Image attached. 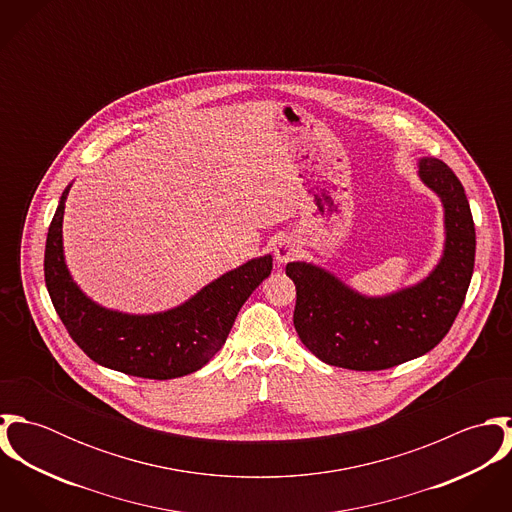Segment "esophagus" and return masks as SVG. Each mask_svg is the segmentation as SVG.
Wrapping results in <instances>:
<instances>
[{
    "mask_svg": "<svg viewBox=\"0 0 512 512\" xmlns=\"http://www.w3.org/2000/svg\"><path fill=\"white\" fill-rule=\"evenodd\" d=\"M297 244H295V240L290 238V236H284V238H280L278 242H276V246H274V258H276V262L278 264H286V262H290L293 256L297 254Z\"/></svg>",
    "mask_w": 512,
    "mask_h": 512,
    "instance_id": "1",
    "label": "esophagus"
}]
</instances>
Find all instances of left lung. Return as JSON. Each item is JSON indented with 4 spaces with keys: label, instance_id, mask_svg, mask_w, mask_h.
Segmentation results:
<instances>
[{
    "label": "left lung",
    "instance_id": "left-lung-1",
    "mask_svg": "<svg viewBox=\"0 0 512 512\" xmlns=\"http://www.w3.org/2000/svg\"><path fill=\"white\" fill-rule=\"evenodd\" d=\"M420 177L443 201L447 234L443 258L422 284L388 297H365L317 266H286L297 295L295 331L323 363L392 368L426 355L451 329L473 276L475 224L463 185L443 161L424 157Z\"/></svg>",
    "mask_w": 512,
    "mask_h": 512
}]
</instances>
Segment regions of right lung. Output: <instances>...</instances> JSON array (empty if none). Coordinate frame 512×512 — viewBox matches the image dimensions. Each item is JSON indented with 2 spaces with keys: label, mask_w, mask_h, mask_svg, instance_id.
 <instances>
[{
  "label": "right lung",
  "mask_w": 512,
  "mask_h": 512,
  "mask_svg": "<svg viewBox=\"0 0 512 512\" xmlns=\"http://www.w3.org/2000/svg\"><path fill=\"white\" fill-rule=\"evenodd\" d=\"M67 193L69 187L47 232L45 284L74 343L98 365L151 380L185 376L207 365L224 345L244 301L270 276L272 256L226 272L171 311H110L80 292L65 266L61 226Z\"/></svg>",
  "instance_id": "1"
}]
</instances>
